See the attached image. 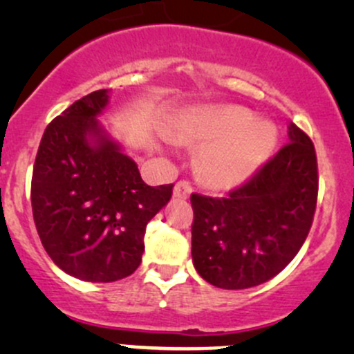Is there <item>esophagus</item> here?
<instances>
[{"mask_svg":"<svg viewBox=\"0 0 354 354\" xmlns=\"http://www.w3.org/2000/svg\"><path fill=\"white\" fill-rule=\"evenodd\" d=\"M192 194V185L188 181H178L174 185V197L178 198H188Z\"/></svg>","mask_w":354,"mask_h":354,"instance_id":"obj_1","label":"esophagus"}]
</instances>
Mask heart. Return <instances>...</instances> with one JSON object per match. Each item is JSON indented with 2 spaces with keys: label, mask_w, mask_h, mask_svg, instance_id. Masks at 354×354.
<instances>
[{
  "label": "heart",
  "mask_w": 354,
  "mask_h": 354,
  "mask_svg": "<svg viewBox=\"0 0 354 354\" xmlns=\"http://www.w3.org/2000/svg\"><path fill=\"white\" fill-rule=\"evenodd\" d=\"M174 138L207 144L200 152V174L212 187L233 188L269 160L277 145V130L267 121H257L241 106H214L185 118Z\"/></svg>",
  "instance_id": "obj_1"
}]
</instances>
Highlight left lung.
Returning a JSON list of instances; mask_svg holds the SVG:
<instances>
[{
    "mask_svg": "<svg viewBox=\"0 0 354 354\" xmlns=\"http://www.w3.org/2000/svg\"><path fill=\"white\" fill-rule=\"evenodd\" d=\"M288 130V144L226 198L190 197L194 266L212 286L272 279L308 236L319 195L315 147L295 123Z\"/></svg>",
    "mask_w": 354,
    "mask_h": 354,
    "instance_id": "1",
    "label": "left lung"
}]
</instances>
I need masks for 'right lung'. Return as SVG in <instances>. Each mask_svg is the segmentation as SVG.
<instances>
[{
    "label": "right lung",
    "mask_w": 354,
    "mask_h": 354,
    "mask_svg": "<svg viewBox=\"0 0 354 354\" xmlns=\"http://www.w3.org/2000/svg\"><path fill=\"white\" fill-rule=\"evenodd\" d=\"M106 88L85 95L46 128L32 173V214L53 262L77 279L113 283L137 270L147 223L173 185L149 187L133 159L99 124Z\"/></svg>",
    "instance_id": "right-lung-1"
}]
</instances>
